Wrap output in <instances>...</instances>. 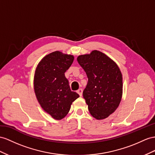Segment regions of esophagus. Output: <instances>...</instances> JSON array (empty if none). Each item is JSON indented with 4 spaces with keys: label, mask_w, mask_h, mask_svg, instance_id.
Instances as JSON below:
<instances>
[{
    "label": "esophagus",
    "mask_w": 155,
    "mask_h": 155,
    "mask_svg": "<svg viewBox=\"0 0 155 155\" xmlns=\"http://www.w3.org/2000/svg\"><path fill=\"white\" fill-rule=\"evenodd\" d=\"M82 92H83V90H82V88H79L77 90V93L79 94V96H82Z\"/></svg>",
    "instance_id": "1"
}]
</instances>
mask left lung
Listing matches in <instances>:
<instances>
[{
  "instance_id": "8db88e82",
  "label": "left lung",
  "mask_w": 155,
  "mask_h": 155,
  "mask_svg": "<svg viewBox=\"0 0 155 155\" xmlns=\"http://www.w3.org/2000/svg\"><path fill=\"white\" fill-rule=\"evenodd\" d=\"M77 61L88 78L83 97L92 115L97 120L115 111L121 101L122 77L117 65L100 51L81 55Z\"/></svg>"
}]
</instances>
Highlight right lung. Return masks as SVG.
I'll return each mask as SVG.
<instances>
[{"label":"right lung","instance_id":"obj_1","mask_svg":"<svg viewBox=\"0 0 155 155\" xmlns=\"http://www.w3.org/2000/svg\"><path fill=\"white\" fill-rule=\"evenodd\" d=\"M73 60V55L55 51L44 58L35 71L34 88L38 101L56 120L67 115L72 103L79 97L71 90L65 77Z\"/></svg>","mask_w":155,"mask_h":155}]
</instances>
